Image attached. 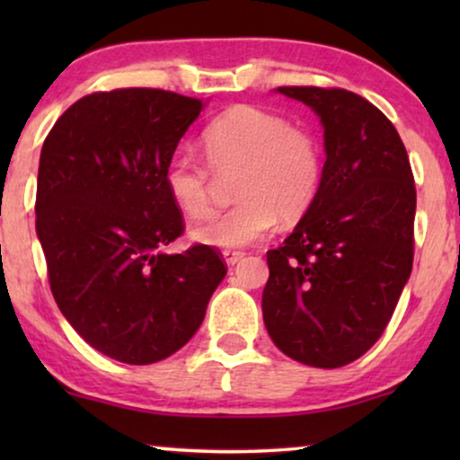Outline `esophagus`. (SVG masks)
<instances>
[{
    "mask_svg": "<svg viewBox=\"0 0 460 460\" xmlns=\"http://www.w3.org/2000/svg\"><path fill=\"white\" fill-rule=\"evenodd\" d=\"M222 255H224V260H226V263H228V266H236V263L244 257L243 251H232V249H226Z\"/></svg>",
    "mask_w": 460,
    "mask_h": 460,
    "instance_id": "obj_1",
    "label": "esophagus"
}]
</instances>
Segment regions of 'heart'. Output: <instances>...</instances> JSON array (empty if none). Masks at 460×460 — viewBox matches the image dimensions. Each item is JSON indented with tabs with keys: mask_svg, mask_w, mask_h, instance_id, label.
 I'll return each mask as SVG.
<instances>
[{
	"mask_svg": "<svg viewBox=\"0 0 460 460\" xmlns=\"http://www.w3.org/2000/svg\"><path fill=\"white\" fill-rule=\"evenodd\" d=\"M205 161L219 178L234 175L236 203L194 228L211 247L236 249L260 241L276 219L295 222L310 209L323 180V148L310 131L255 106H234L203 129ZM190 155H173L163 181L186 216L211 211V172Z\"/></svg>",
	"mask_w": 460,
	"mask_h": 460,
	"instance_id": "heart-1",
	"label": "heart"
}]
</instances>
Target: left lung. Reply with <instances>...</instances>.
I'll return each mask as SVG.
<instances>
[{"label": "left lung", "instance_id": "1", "mask_svg": "<svg viewBox=\"0 0 460 460\" xmlns=\"http://www.w3.org/2000/svg\"><path fill=\"white\" fill-rule=\"evenodd\" d=\"M276 92L320 117L326 161L310 209L282 247L268 251L263 323L282 354L339 368L373 348L411 279L412 169L392 121L358 93Z\"/></svg>", "mask_w": 460, "mask_h": 460}]
</instances>
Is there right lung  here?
<instances>
[{
    "instance_id": "1",
    "label": "right lung",
    "mask_w": 460,
    "mask_h": 460,
    "mask_svg": "<svg viewBox=\"0 0 460 460\" xmlns=\"http://www.w3.org/2000/svg\"><path fill=\"white\" fill-rule=\"evenodd\" d=\"M203 106L150 87L90 93L43 142L35 228L49 288L68 324L119 362L184 348L226 276L209 244L163 251L184 232L163 172Z\"/></svg>"
}]
</instances>
